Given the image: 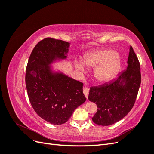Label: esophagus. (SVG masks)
I'll return each mask as SVG.
<instances>
[{"mask_svg": "<svg viewBox=\"0 0 154 154\" xmlns=\"http://www.w3.org/2000/svg\"><path fill=\"white\" fill-rule=\"evenodd\" d=\"M83 94H84L85 97L87 99L88 96V92H89V88L88 87H85L83 88Z\"/></svg>", "mask_w": 154, "mask_h": 154, "instance_id": "obj_1", "label": "esophagus"}]
</instances>
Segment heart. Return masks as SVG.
I'll return each instance as SVG.
<instances>
[{"mask_svg":"<svg viewBox=\"0 0 154 154\" xmlns=\"http://www.w3.org/2000/svg\"><path fill=\"white\" fill-rule=\"evenodd\" d=\"M82 62H76L77 70L82 72L85 67H96L94 76L100 82L110 80L120 67V58L116 51L110 49L100 50L88 53L83 57Z\"/></svg>","mask_w":154,"mask_h":154,"instance_id":"heart-1","label":"heart"}]
</instances>
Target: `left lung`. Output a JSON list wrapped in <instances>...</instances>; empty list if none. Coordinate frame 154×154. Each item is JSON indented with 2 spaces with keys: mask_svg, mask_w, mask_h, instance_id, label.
I'll use <instances>...</instances> for the list:
<instances>
[{
  "mask_svg": "<svg viewBox=\"0 0 154 154\" xmlns=\"http://www.w3.org/2000/svg\"><path fill=\"white\" fill-rule=\"evenodd\" d=\"M128 67L117 78L90 88L88 100L97 105L92 118L97 125H112L127 116L134 105L141 85L140 63L132 46L130 47Z\"/></svg>",
  "mask_w": 154,
  "mask_h": 154,
  "instance_id": "1",
  "label": "left lung"
}]
</instances>
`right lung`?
<instances>
[{
  "label": "right lung",
  "instance_id": "add662e5",
  "mask_svg": "<svg viewBox=\"0 0 154 154\" xmlns=\"http://www.w3.org/2000/svg\"><path fill=\"white\" fill-rule=\"evenodd\" d=\"M69 45L61 40L44 38L32 49L26 67L30 103L40 118L53 125L67 122L86 100L82 82L51 69L50 65L57 60L67 58Z\"/></svg>",
  "mask_w": 154,
  "mask_h": 154
}]
</instances>
